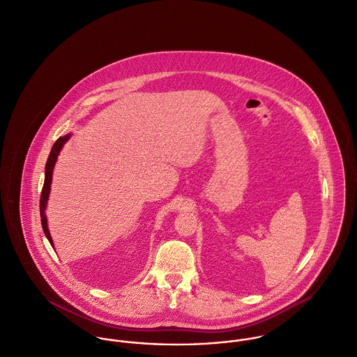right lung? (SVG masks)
<instances>
[{
    "label": "right lung",
    "instance_id": "add662e5",
    "mask_svg": "<svg viewBox=\"0 0 357 357\" xmlns=\"http://www.w3.org/2000/svg\"><path fill=\"white\" fill-rule=\"evenodd\" d=\"M70 137H72V134H68V135H65V137H61L56 142L54 143V146H52V149H51V153H50V155H48L47 164H45V179H44V188H43L41 199H40V214H41V225H43L44 233H45V236H47V238H48V241L51 243L52 247H54V240H52L51 233H50V229H48L47 216H45V208H47L48 199H50L51 183H52V172H54V168H55L58 155H59L61 150L63 149L65 143L70 139Z\"/></svg>",
    "mask_w": 357,
    "mask_h": 357
}]
</instances>
